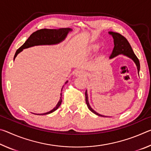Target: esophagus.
Listing matches in <instances>:
<instances>
[{"instance_id": "obj_1", "label": "esophagus", "mask_w": 151, "mask_h": 151, "mask_svg": "<svg viewBox=\"0 0 151 151\" xmlns=\"http://www.w3.org/2000/svg\"><path fill=\"white\" fill-rule=\"evenodd\" d=\"M86 73L85 71L83 70H76V73H75V75L76 76H84L85 75Z\"/></svg>"}]
</instances>
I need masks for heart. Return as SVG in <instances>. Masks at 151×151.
<instances>
[{
    "label": "heart",
    "instance_id": "1",
    "mask_svg": "<svg viewBox=\"0 0 151 151\" xmlns=\"http://www.w3.org/2000/svg\"><path fill=\"white\" fill-rule=\"evenodd\" d=\"M97 47H98V46H97V45H92L91 47H90V48H89V50H95L96 48H97Z\"/></svg>",
    "mask_w": 151,
    "mask_h": 151
}]
</instances>
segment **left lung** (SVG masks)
Here are the masks:
<instances>
[{
	"label": "left lung",
	"instance_id": "left-lung-1",
	"mask_svg": "<svg viewBox=\"0 0 151 151\" xmlns=\"http://www.w3.org/2000/svg\"><path fill=\"white\" fill-rule=\"evenodd\" d=\"M109 34L111 35L112 36V37H113L114 44L113 50H112V52L110 58H112L114 57H116L117 55H121V54L127 56L128 57L132 58L134 62L135 63V64H136V65L137 66L138 73L139 74V70H140L139 60L137 57V56L135 55L133 50H132V48L131 47V45H130L129 42H128V40H127L126 38L123 37L122 35H121V34H119V33H117V32H109ZM85 101H86V105H87L88 109L90 110L91 112H93V113L96 114V115L104 116L101 115V114H99L97 113V112L94 111V110L90 106V105H89L86 91L85 92ZM104 117H107V116H104Z\"/></svg>",
	"mask_w": 151,
	"mask_h": 151
}]
</instances>
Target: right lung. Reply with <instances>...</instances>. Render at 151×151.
I'll list each match as a JSON object with an SVG mask.
<instances>
[{"mask_svg":"<svg viewBox=\"0 0 151 151\" xmlns=\"http://www.w3.org/2000/svg\"><path fill=\"white\" fill-rule=\"evenodd\" d=\"M70 30H72L68 29V28H63V29H43L37 30V31L34 32L32 34L30 35L29 39L27 40V41L16 51V53H15L14 57V60L15 59L17 55L20 52H21L22 50L24 49V48H27L37 45L58 44V43L63 41L65 39L68 32L70 31ZM67 82L68 81H66L65 84L67 83ZM61 103H62V93H60L59 101H58L57 106L54 109L51 110L49 112H46V113L38 114H39V115H44V114H50L51 112L55 111L60 106Z\"/></svg>","mask_w":151,"mask_h":151,"instance_id":"right-lung-1","label":"right lung"}]
</instances>
